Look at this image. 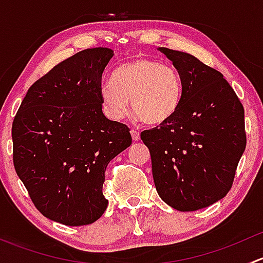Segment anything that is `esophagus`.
Instances as JSON below:
<instances>
[{"label": "esophagus", "mask_w": 263, "mask_h": 263, "mask_svg": "<svg viewBox=\"0 0 263 263\" xmlns=\"http://www.w3.org/2000/svg\"><path fill=\"white\" fill-rule=\"evenodd\" d=\"M131 136L134 141H139L140 140V132L136 131V129H131Z\"/></svg>", "instance_id": "esophagus-1"}]
</instances>
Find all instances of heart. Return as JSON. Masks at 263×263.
<instances>
[{
    "label": "heart",
    "mask_w": 263,
    "mask_h": 263,
    "mask_svg": "<svg viewBox=\"0 0 263 263\" xmlns=\"http://www.w3.org/2000/svg\"><path fill=\"white\" fill-rule=\"evenodd\" d=\"M99 92L103 112L108 118L121 121L128 112L131 100L136 118L158 126L178 110L182 81L172 66L137 58L117 67L112 81L103 82Z\"/></svg>",
    "instance_id": "1"
}]
</instances>
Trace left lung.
I'll use <instances>...</instances> for the list:
<instances>
[{"label": "left lung", "instance_id": "1", "mask_svg": "<svg viewBox=\"0 0 263 263\" xmlns=\"http://www.w3.org/2000/svg\"><path fill=\"white\" fill-rule=\"evenodd\" d=\"M182 81L176 115L141 134L150 150L159 196L178 211H196L224 198L246 148L245 109L222 73L195 55L158 48Z\"/></svg>", "mask_w": 263, "mask_h": 263}]
</instances>
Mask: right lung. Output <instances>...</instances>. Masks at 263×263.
Wrapping results in <instances>:
<instances>
[{
	"label": "right lung",
	"mask_w": 263,
	"mask_h": 263,
	"mask_svg": "<svg viewBox=\"0 0 263 263\" xmlns=\"http://www.w3.org/2000/svg\"><path fill=\"white\" fill-rule=\"evenodd\" d=\"M113 55L98 47L58 63L29 87L12 123L18 178L44 216L68 227L104 214L107 166L132 144L128 127L102 110V76Z\"/></svg>",
	"instance_id": "right-lung-1"
}]
</instances>
